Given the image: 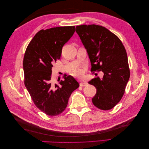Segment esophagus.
I'll return each instance as SVG.
<instances>
[{
  "instance_id": "1",
  "label": "esophagus",
  "mask_w": 149,
  "mask_h": 149,
  "mask_svg": "<svg viewBox=\"0 0 149 149\" xmlns=\"http://www.w3.org/2000/svg\"><path fill=\"white\" fill-rule=\"evenodd\" d=\"M80 86H85L88 84V83L86 81H81L80 82Z\"/></svg>"
}]
</instances>
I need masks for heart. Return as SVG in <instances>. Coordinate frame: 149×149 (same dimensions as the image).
Masks as SVG:
<instances>
[{
    "mask_svg": "<svg viewBox=\"0 0 149 149\" xmlns=\"http://www.w3.org/2000/svg\"><path fill=\"white\" fill-rule=\"evenodd\" d=\"M76 74H81V71L80 70H77V71H76Z\"/></svg>",
    "mask_w": 149,
    "mask_h": 149,
    "instance_id": "b5f03b06",
    "label": "heart"
}]
</instances>
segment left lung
<instances>
[{"label":"left lung","mask_w":149,"mask_h":149,"mask_svg":"<svg viewBox=\"0 0 149 149\" xmlns=\"http://www.w3.org/2000/svg\"><path fill=\"white\" fill-rule=\"evenodd\" d=\"M76 31L87 51L91 71L104 73L101 79L97 77L88 82L97 89L92 99L93 104L100 109L109 110L123 97L130 78L125 49L120 39L102 26L78 25Z\"/></svg>","instance_id":"1"}]
</instances>
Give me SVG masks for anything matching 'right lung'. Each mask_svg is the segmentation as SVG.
Here are the masks:
<instances>
[{
  "instance_id": "obj_1",
  "label": "right lung",
  "mask_w": 149,
  "mask_h": 149,
  "mask_svg": "<svg viewBox=\"0 0 149 149\" xmlns=\"http://www.w3.org/2000/svg\"><path fill=\"white\" fill-rule=\"evenodd\" d=\"M74 29V26H66L40 30L25 53V86L36 106L49 116L64 111L71 93L79 86L71 75L64 77L58 84L52 79L53 65L60 58L62 48Z\"/></svg>"
}]
</instances>
